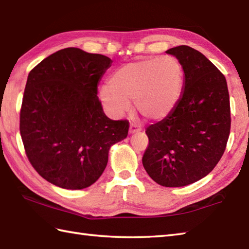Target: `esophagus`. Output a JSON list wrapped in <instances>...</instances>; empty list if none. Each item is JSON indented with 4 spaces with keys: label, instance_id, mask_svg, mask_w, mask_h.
Wrapping results in <instances>:
<instances>
[{
    "label": "esophagus",
    "instance_id": "34e87169",
    "mask_svg": "<svg viewBox=\"0 0 249 249\" xmlns=\"http://www.w3.org/2000/svg\"><path fill=\"white\" fill-rule=\"evenodd\" d=\"M142 130V128H141V126L136 124V123H130L129 125V133L130 134H134V133H138V131Z\"/></svg>",
    "mask_w": 249,
    "mask_h": 249
}]
</instances>
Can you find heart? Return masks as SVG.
Segmentation results:
<instances>
[{
  "label": "heart",
  "instance_id": "1",
  "mask_svg": "<svg viewBox=\"0 0 249 249\" xmlns=\"http://www.w3.org/2000/svg\"><path fill=\"white\" fill-rule=\"evenodd\" d=\"M184 70L177 57L147 58L119 67L110 77V85L100 89V98L115 115L136 109L143 118L160 121L168 116L182 95Z\"/></svg>",
  "mask_w": 249,
  "mask_h": 249
}]
</instances>
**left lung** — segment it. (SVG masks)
<instances>
[{"mask_svg":"<svg viewBox=\"0 0 249 249\" xmlns=\"http://www.w3.org/2000/svg\"><path fill=\"white\" fill-rule=\"evenodd\" d=\"M166 53L182 63L183 92L172 113L145 129L142 164L160 186L183 187L207 176L225 153L230 97L225 75L202 53L187 45Z\"/></svg>","mask_w":249,"mask_h":249,"instance_id":"left-lung-1","label":"left lung"}]
</instances>
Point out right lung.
Returning a JSON list of instances; mask_svg holds the SVG:
<instances>
[{
    "mask_svg": "<svg viewBox=\"0 0 249 249\" xmlns=\"http://www.w3.org/2000/svg\"><path fill=\"white\" fill-rule=\"evenodd\" d=\"M111 62L68 47L29 73L19 125L22 143L33 168L57 187L91 186L104 173L111 145L127 137L129 122L109 119L97 97Z\"/></svg>",
    "mask_w": 249,
    "mask_h": 249,
    "instance_id": "obj_1",
    "label": "right lung"
}]
</instances>
